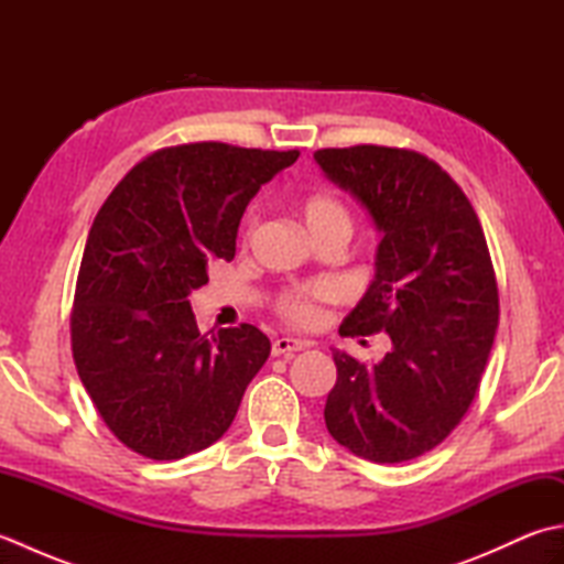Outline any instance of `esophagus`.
<instances>
[{
	"instance_id": "34e87169",
	"label": "esophagus",
	"mask_w": 564,
	"mask_h": 564,
	"mask_svg": "<svg viewBox=\"0 0 564 564\" xmlns=\"http://www.w3.org/2000/svg\"><path fill=\"white\" fill-rule=\"evenodd\" d=\"M303 349H305V344L297 341V339H291V337H281V339H275L271 344V354L273 356H293V354L303 351Z\"/></svg>"
}]
</instances>
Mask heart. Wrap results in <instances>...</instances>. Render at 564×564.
I'll return each mask as SVG.
<instances>
[{"mask_svg": "<svg viewBox=\"0 0 564 564\" xmlns=\"http://www.w3.org/2000/svg\"><path fill=\"white\" fill-rule=\"evenodd\" d=\"M303 220L315 239L327 232L351 235V227H354V215L349 206H346L339 196H332V194H315L305 198ZM257 225H259L257 215H249L242 232L245 242H249V239L254 237ZM334 301H339L337 285L332 281H313V283H301V285H291V289H283L273 297L271 307L273 313L285 322V325L310 329V327H317L322 317H325L322 305L334 303Z\"/></svg>", "mask_w": 564, "mask_h": 564, "instance_id": "obj_1", "label": "heart"}]
</instances>
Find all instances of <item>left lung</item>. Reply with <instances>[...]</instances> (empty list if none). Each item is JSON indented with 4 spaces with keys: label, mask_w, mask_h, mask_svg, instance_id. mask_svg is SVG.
I'll return each mask as SVG.
<instances>
[{
    "label": "left lung",
    "mask_w": 564,
    "mask_h": 564,
    "mask_svg": "<svg viewBox=\"0 0 564 564\" xmlns=\"http://www.w3.org/2000/svg\"><path fill=\"white\" fill-rule=\"evenodd\" d=\"M317 164L373 215L376 279L341 337L388 332L380 364L332 351L337 382L325 422L334 441L373 463L436 448L480 388L499 322V289L482 225L448 172L404 148L315 152Z\"/></svg>",
    "instance_id": "obj_1"
}]
</instances>
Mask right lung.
I'll return each instance as SVG.
<instances>
[{"mask_svg": "<svg viewBox=\"0 0 564 564\" xmlns=\"http://www.w3.org/2000/svg\"><path fill=\"white\" fill-rule=\"evenodd\" d=\"M297 154L215 140L162 148L104 200L79 263L72 358L130 451L178 460L230 429L271 341L254 325L208 339L188 293L208 283L210 261L235 259L249 200Z\"/></svg>", "mask_w": 564, "mask_h": 564, "instance_id": "1", "label": "right lung"}]
</instances>
